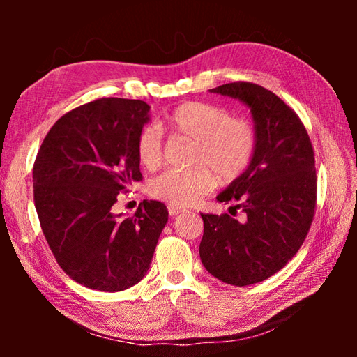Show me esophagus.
Instances as JSON below:
<instances>
[{"label":"esophagus","mask_w":357,"mask_h":357,"mask_svg":"<svg viewBox=\"0 0 357 357\" xmlns=\"http://www.w3.org/2000/svg\"><path fill=\"white\" fill-rule=\"evenodd\" d=\"M183 208L181 207H174V206H169V213H170V216H176V215H179V213H183Z\"/></svg>","instance_id":"1"}]
</instances>
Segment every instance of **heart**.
<instances>
[{
  "label": "heart",
  "instance_id": "heart-1",
  "mask_svg": "<svg viewBox=\"0 0 357 357\" xmlns=\"http://www.w3.org/2000/svg\"><path fill=\"white\" fill-rule=\"evenodd\" d=\"M162 127L173 136L195 141L188 170H169L151 181L150 195L174 207H187L208 195L216 185L238 179L252 165L257 150V130L252 121L231 116L218 104L188 101L165 116ZM136 156L147 170L164 161L162 133L153 124L136 136Z\"/></svg>",
  "mask_w": 357,
  "mask_h": 357
}]
</instances>
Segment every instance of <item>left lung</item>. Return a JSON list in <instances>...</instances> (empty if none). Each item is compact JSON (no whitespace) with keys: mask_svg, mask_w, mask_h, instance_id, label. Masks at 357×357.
I'll list each match as a JSON object with an SVG mask.
<instances>
[{"mask_svg":"<svg viewBox=\"0 0 357 357\" xmlns=\"http://www.w3.org/2000/svg\"><path fill=\"white\" fill-rule=\"evenodd\" d=\"M211 92L238 98L252 109L257 150L252 165L218 196L234 202L230 215H206L199 256L225 284L245 287L268 279L298 253L316 211L314 150L296 112L270 90L236 81Z\"/></svg>","mask_w":357,"mask_h":357,"instance_id":"obj_1","label":"left lung"}]
</instances>
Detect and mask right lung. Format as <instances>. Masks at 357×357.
<instances>
[{
  "mask_svg": "<svg viewBox=\"0 0 357 357\" xmlns=\"http://www.w3.org/2000/svg\"><path fill=\"white\" fill-rule=\"evenodd\" d=\"M139 100L100 98L52 126L33 164V201L59 267L78 284L123 291L146 276L169 221L162 202L116 215L119 193L142 181L136 136L149 121Z\"/></svg>",
  "mask_w": 357,
  "mask_h": 357,
  "instance_id": "add662e5",
  "label": "right lung"
}]
</instances>
